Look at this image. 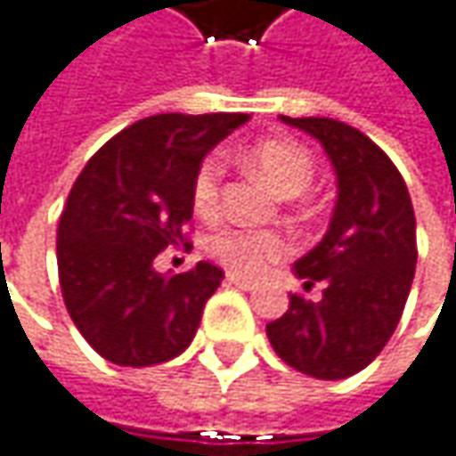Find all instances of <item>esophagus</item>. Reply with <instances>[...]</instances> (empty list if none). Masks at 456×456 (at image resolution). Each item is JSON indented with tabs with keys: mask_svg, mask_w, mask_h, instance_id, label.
I'll list each match as a JSON object with an SVG mask.
<instances>
[{
	"mask_svg": "<svg viewBox=\"0 0 456 456\" xmlns=\"http://www.w3.org/2000/svg\"><path fill=\"white\" fill-rule=\"evenodd\" d=\"M227 281L234 283V286H237V289H242V291H253L255 286H257V283H255V281H250V279H245V276H237V273H229Z\"/></svg>",
	"mask_w": 456,
	"mask_h": 456,
	"instance_id": "obj_1",
	"label": "esophagus"
}]
</instances>
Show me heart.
Wrapping results in <instances>:
<instances>
[{
    "label": "heart",
    "mask_w": 456,
    "mask_h": 456,
    "mask_svg": "<svg viewBox=\"0 0 456 456\" xmlns=\"http://www.w3.org/2000/svg\"><path fill=\"white\" fill-rule=\"evenodd\" d=\"M248 157L283 196L305 193L314 177V162L307 149L289 142H276V139L257 142L255 147H250ZM222 185H224V162L222 157L211 154L199 165L193 177V193H191L193 208L201 216H211L219 211ZM289 250L291 245L279 229L227 224L208 234L206 240V253L240 276H260L271 263L281 260Z\"/></svg>",
    "instance_id": "heart-1"
}]
</instances>
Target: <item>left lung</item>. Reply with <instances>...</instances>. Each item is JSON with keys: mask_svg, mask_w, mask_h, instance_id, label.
Here are the masks:
<instances>
[{"mask_svg": "<svg viewBox=\"0 0 456 456\" xmlns=\"http://www.w3.org/2000/svg\"><path fill=\"white\" fill-rule=\"evenodd\" d=\"M281 121L322 144L338 201L320 245L294 263L305 289L325 286L322 297L312 302L291 294L265 333L297 371L346 379L379 356L405 309L418 260L413 203L392 159L359 128L333 118Z\"/></svg>", "mask_w": 456, "mask_h": 456, "instance_id": "8db88e82", "label": "left lung"}]
</instances>
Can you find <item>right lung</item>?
I'll return each mask as SVG.
<instances>
[{
    "label": "right lung",
    "instance_id": "obj_1",
    "mask_svg": "<svg viewBox=\"0 0 456 456\" xmlns=\"http://www.w3.org/2000/svg\"><path fill=\"white\" fill-rule=\"evenodd\" d=\"M248 118L149 116L97 149L71 185L56 242L59 283L69 317L102 359L151 366L191 346L224 271L201 260L162 276L151 263L185 240L203 157Z\"/></svg>",
    "mask_w": 456,
    "mask_h": 456
}]
</instances>
